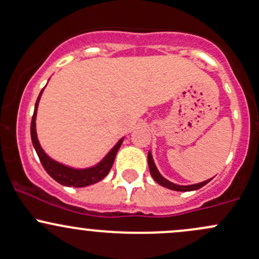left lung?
Returning a JSON list of instances; mask_svg holds the SVG:
<instances>
[{"label": "left lung", "instance_id": "left-lung-1", "mask_svg": "<svg viewBox=\"0 0 259 259\" xmlns=\"http://www.w3.org/2000/svg\"><path fill=\"white\" fill-rule=\"evenodd\" d=\"M148 165H149V171H151L153 179H154L155 182L158 183V184H160L162 186H165V188L170 189V190H175V191L197 190V189H200V188H202V186H204V185H206L207 183L211 180V179L205 180V182L199 183V184H194V185H177V184H174V183H170V182H169V180H166L165 178H163L162 175H160L159 171H158L157 166H155L154 162H153V158H152L151 152L148 153Z\"/></svg>", "mask_w": 259, "mask_h": 259}]
</instances>
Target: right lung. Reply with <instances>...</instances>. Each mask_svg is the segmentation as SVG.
I'll return each instance as SVG.
<instances>
[{
    "label": "right lung",
    "mask_w": 259,
    "mask_h": 259,
    "mask_svg": "<svg viewBox=\"0 0 259 259\" xmlns=\"http://www.w3.org/2000/svg\"><path fill=\"white\" fill-rule=\"evenodd\" d=\"M41 93H43V90L40 91L39 96H38L37 102H35L34 113H33L32 116V123H30V137H32L33 147H34L35 152H37L38 157H39L41 165H43V168L46 169L47 173L51 175L53 179H54L55 182L59 183V184L65 185V186H74V188H82V186L95 184V183L100 182L101 179H104V178L108 174V171L111 170V168H112V164L115 162L116 154H117L123 138L119 140L118 143L116 144L110 152H108L106 157L97 164V165L93 166V168L73 169L55 162V160H53L52 158H49L48 155L44 153L43 149H41L39 142H38V138H37V132H35V116H37V107H38V102H39Z\"/></svg>",
    "instance_id": "1"
}]
</instances>
